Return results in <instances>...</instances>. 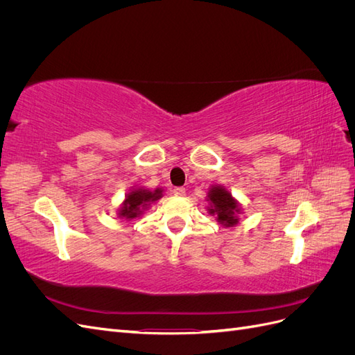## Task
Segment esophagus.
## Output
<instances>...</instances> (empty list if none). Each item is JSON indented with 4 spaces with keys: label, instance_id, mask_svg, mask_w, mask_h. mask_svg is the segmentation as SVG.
I'll return each mask as SVG.
<instances>
[{
    "label": "esophagus",
    "instance_id": "34e87169",
    "mask_svg": "<svg viewBox=\"0 0 355 355\" xmlns=\"http://www.w3.org/2000/svg\"><path fill=\"white\" fill-rule=\"evenodd\" d=\"M171 192H173V194L175 196H179V197H184L185 196V188H182V187H178V188H173V191H171Z\"/></svg>",
    "mask_w": 355,
    "mask_h": 355
}]
</instances>
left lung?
I'll return each mask as SVG.
<instances>
[{
  "label": "left lung",
  "mask_w": 355,
  "mask_h": 355,
  "mask_svg": "<svg viewBox=\"0 0 355 355\" xmlns=\"http://www.w3.org/2000/svg\"><path fill=\"white\" fill-rule=\"evenodd\" d=\"M209 200L211 207L209 211L211 214H216L218 220L223 223L225 227H232L239 222L235 218V213L239 211V206L231 197L228 191H225L222 187H213L209 192Z\"/></svg>",
  "instance_id": "1"
}]
</instances>
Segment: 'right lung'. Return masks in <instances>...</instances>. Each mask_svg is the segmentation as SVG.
<instances>
[{
	"mask_svg": "<svg viewBox=\"0 0 355 355\" xmlns=\"http://www.w3.org/2000/svg\"><path fill=\"white\" fill-rule=\"evenodd\" d=\"M161 197V191L157 189L154 192L151 191H145V189H136L132 191L130 194L127 196L124 207L120 211V216L125 219H133L137 214H141V210L146 207L149 202H153Z\"/></svg>",
	"mask_w": 355,
	"mask_h": 355,
	"instance_id": "obj_1",
	"label": "right lung"
}]
</instances>
